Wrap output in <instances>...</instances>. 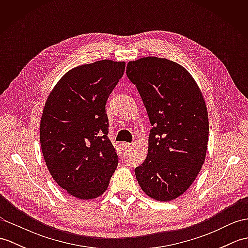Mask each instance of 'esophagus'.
I'll use <instances>...</instances> for the list:
<instances>
[{
  "instance_id": "obj_1",
  "label": "esophagus",
  "mask_w": 248,
  "mask_h": 248,
  "mask_svg": "<svg viewBox=\"0 0 248 248\" xmlns=\"http://www.w3.org/2000/svg\"><path fill=\"white\" fill-rule=\"evenodd\" d=\"M131 146L132 145H131L130 143H121V147H123L124 150H128Z\"/></svg>"
}]
</instances>
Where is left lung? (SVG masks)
<instances>
[{
	"mask_svg": "<svg viewBox=\"0 0 248 248\" xmlns=\"http://www.w3.org/2000/svg\"><path fill=\"white\" fill-rule=\"evenodd\" d=\"M125 72L152 125L148 154L135 168L136 179L149 197L170 202L192 186L207 155L209 119L202 93L186 68L161 57L129 62Z\"/></svg>",
	"mask_w": 248,
	"mask_h": 248,
	"instance_id": "left-lung-1",
	"label": "left lung"
}]
</instances>
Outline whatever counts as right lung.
<instances>
[{
  "label": "right lung",
  "mask_w": 248,
  "mask_h": 248,
  "mask_svg": "<svg viewBox=\"0 0 248 248\" xmlns=\"http://www.w3.org/2000/svg\"><path fill=\"white\" fill-rule=\"evenodd\" d=\"M124 68V62L110 60L78 66L46 101L39 130L46 165L55 182L78 199L101 196L118 165L105 104Z\"/></svg>",
  "instance_id": "right-lung-1"
}]
</instances>
